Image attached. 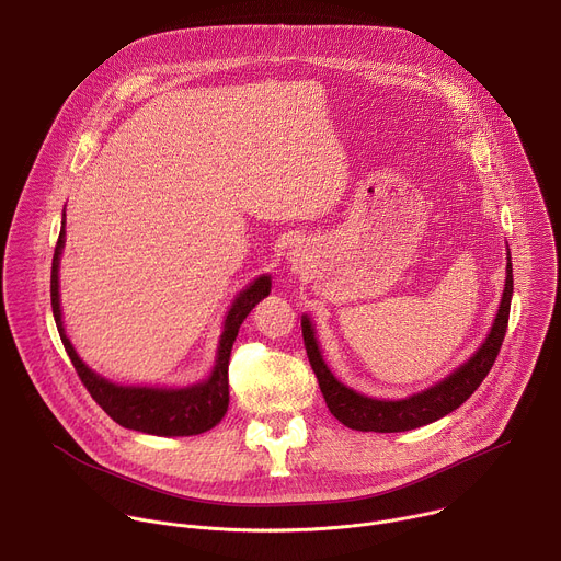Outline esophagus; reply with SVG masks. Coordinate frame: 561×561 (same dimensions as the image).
<instances>
[{"label": "esophagus", "mask_w": 561, "mask_h": 561, "mask_svg": "<svg viewBox=\"0 0 561 561\" xmlns=\"http://www.w3.org/2000/svg\"><path fill=\"white\" fill-rule=\"evenodd\" d=\"M295 257H297V260H299V255H295ZM293 262H295V260H293Z\"/></svg>", "instance_id": "esophagus-1"}]
</instances>
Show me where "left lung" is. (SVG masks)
I'll return each mask as SVG.
<instances>
[{"label": "left lung", "instance_id": "left-lung-1", "mask_svg": "<svg viewBox=\"0 0 561 561\" xmlns=\"http://www.w3.org/2000/svg\"><path fill=\"white\" fill-rule=\"evenodd\" d=\"M506 264V284L504 295L500 301V310L493 322V329L486 337V342L477 348V353L461 364L455 373H450L439 383L411 394L407 399H373L366 397L342 381L335 379V375L329 370V366L319 353L314 329L310 319L301 317V335L304 346L308 353V362L312 366V373L317 375L319 390H322L329 411L348 428L353 431H373V433H402L413 431L426 424L437 422L439 417L453 413L459 409L466 399L477 390V386L484 381L489 370L493 368L497 353L502 348L506 329H508V314H511V297H513V264L508 253Z\"/></svg>", "mask_w": 561, "mask_h": 561}]
</instances>
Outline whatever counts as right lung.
I'll return each instance as SVG.
<instances>
[{
	"label": "right lung",
	"mask_w": 561,
	"mask_h": 561,
	"mask_svg": "<svg viewBox=\"0 0 561 561\" xmlns=\"http://www.w3.org/2000/svg\"><path fill=\"white\" fill-rule=\"evenodd\" d=\"M66 242V230L61 221L59 239L53 255L50 271V306L55 314V324L61 337V344L87 390L104 413L124 428L159 435V437H188L210 431L221 422L228 411V362L239 327L247 314L271 293V277H257L247 290L239 293L224 319V331L217 346V359L213 373L202 383L186 388H148V386H119L95 370H91L75 353L70 340L66 337L61 308H59V257Z\"/></svg>",
	"instance_id": "right-lung-1"
}]
</instances>
